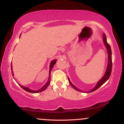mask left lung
<instances>
[{"instance_id":"8db88e82","label":"left lung","mask_w":124,"mask_h":124,"mask_svg":"<svg viewBox=\"0 0 124 124\" xmlns=\"http://www.w3.org/2000/svg\"><path fill=\"white\" fill-rule=\"evenodd\" d=\"M103 40L104 44L105 46H106V48L107 51V54H108V63H107V69L106 70V72H105L104 75L101 78L99 82L96 83V86L94 87V88H93L92 89H91L90 90L87 91V92H86V91L82 90L79 89V88H78L77 87L75 86V85H73L72 82H70L69 77H68V80H69V83H70V85H71V86H72L74 89H75L76 90L78 91V92H83V93H87L93 92L94 91L96 90L99 89L100 87L104 83H106L107 81L108 80V79H109V76H110L111 73V71H112V52H111V49L110 46H109V45L108 44L107 41V38H106V34H105L104 33H103Z\"/></svg>"}]
</instances>
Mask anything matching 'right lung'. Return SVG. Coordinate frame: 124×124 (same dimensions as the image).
<instances>
[{"mask_svg":"<svg viewBox=\"0 0 124 124\" xmlns=\"http://www.w3.org/2000/svg\"><path fill=\"white\" fill-rule=\"evenodd\" d=\"M21 35V34H20ZM56 61L57 60L56 59H54V60H52V61L50 63V65H49V78H48V79L47 80V82H46V83L45 84V85H44L41 88V89H39V90H31L30 89V88L27 87H25L24 86H23V85H20L19 83H18V85H19V86H20V87L22 89H23L24 90L27 91V92H29V93H39V92H42V91H44L45 89H46V88L48 87V86H49V85L50 84V82H51V70H52V68H53V66L55 65V64L56 63ZM13 66H12H12H11V70H12V76H14V73H13ZM15 79V78H14Z\"/></svg>","mask_w":124,"mask_h":124,"instance_id":"add662e5","label":"right lung"}]
</instances>
